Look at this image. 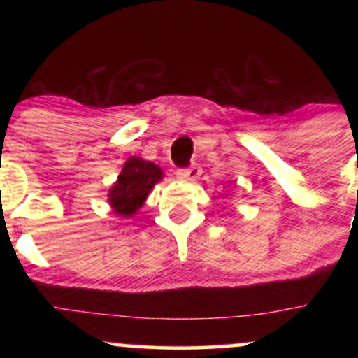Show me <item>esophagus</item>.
I'll list each match as a JSON object with an SVG mask.
<instances>
[{
	"label": "esophagus",
	"mask_w": 358,
	"mask_h": 358,
	"mask_svg": "<svg viewBox=\"0 0 358 358\" xmlns=\"http://www.w3.org/2000/svg\"><path fill=\"white\" fill-rule=\"evenodd\" d=\"M200 173H202V170H200V166H192V168H182V170L176 171V176H178V180H182V182H188V183H193L199 180Z\"/></svg>",
	"instance_id": "esophagus-1"
}]
</instances>
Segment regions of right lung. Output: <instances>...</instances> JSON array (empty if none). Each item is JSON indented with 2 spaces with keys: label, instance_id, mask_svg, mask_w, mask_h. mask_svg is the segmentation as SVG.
<instances>
[{
  "label": "right lung",
  "instance_id": "right-lung-1",
  "mask_svg": "<svg viewBox=\"0 0 358 358\" xmlns=\"http://www.w3.org/2000/svg\"><path fill=\"white\" fill-rule=\"evenodd\" d=\"M163 180V170L153 162L129 156L108 193V202L119 217L129 219L146 202L155 185Z\"/></svg>",
  "mask_w": 358,
  "mask_h": 358
}]
</instances>
